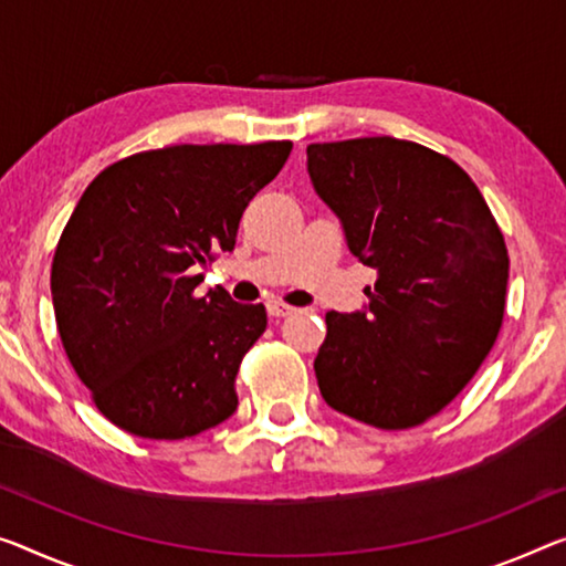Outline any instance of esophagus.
<instances>
[{
	"label": "esophagus",
	"mask_w": 566,
	"mask_h": 566,
	"mask_svg": "<svg viewBox=\"0 0 566 566\" xmlns=\"http://www.w3.org/2000/svg\"><path fill=\"white\" fill-rule=\"evenodd\" d=\"M265 308H268V316H273V318H285V316H291V313L295 311V308L289 306V303H283V301H268Z\"/></svg>",
	"instance_id": "34e87169"
}]
</instances>
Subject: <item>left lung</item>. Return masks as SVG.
<instances>
[{
    "mask_svg": "<svg viewBox=\"0 0 566 566\" xmlns=\"http://www.w3.org/2000/svg\"><path fill=\"white\" fill-rule=\"evenodd\" d=\"M306 154L349 253L377 271L367 306L326 313L313 361L321 397L374 428H412L489 356L506 306V242L448 156L392 136L311 144Z\"/></svg>",
    "mask_w": 566,
    "mask_h": 566,
    "instance_id": "8db88e82",
    "label": "left lung"
}]
</instances>
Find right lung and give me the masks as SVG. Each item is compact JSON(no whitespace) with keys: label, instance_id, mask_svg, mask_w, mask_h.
I'll list each match as a JSON object with an SVG mask.
<instances>
[{"label":"right lung","instance_id":"1","mask_svg":"<svg viewBox=\"0 0 566 566\" xmlns=\"http://www.w3.org/2000/svg\"><path fill=\"white\" fill-rule=\"evenodd\" d=\"M291 142L169 146L95 177L52 258L65 354L120 430L181 440L238 410L242 354L265 332L263 303L195 289L212 250L230 253L250 199Z\"/></svg>","mask_w":566,"mask_h":566}]
</instances>
